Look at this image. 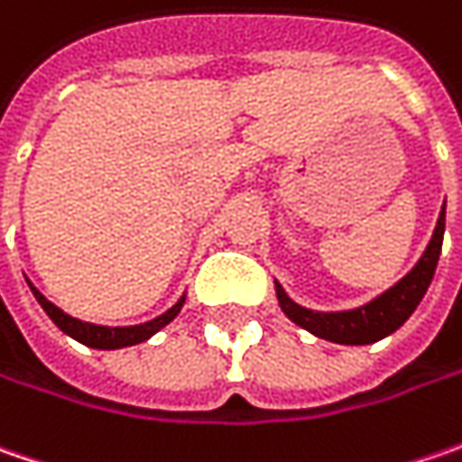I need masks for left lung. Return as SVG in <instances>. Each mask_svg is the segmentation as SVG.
<instances>
[{"instance_id":"8db88e82","label":"left lung","mask_w":462,"mask_h":462,"mask_svg":"<svg viewBox=\"0 0 462 462\" xmlns=\"http://www.w3.org/2000/svg\"><path fill=\"white\" fill-rule=\"evenodd\" d=\"M442 236H445V205L439 210L435 234L427 244L424 254L411 273L401 277L393 288L373 298L370 303L349 310H310L306 306H298L293 298L282 291V285L275 282L277 300L285 316L300 328L310 331L313 337H321L327 342L337 345H373L383 337L393 334L403 327V321L417 310L419 300L424 298L437 270V259L442 252Z\"/></svg>"}]
</instances>
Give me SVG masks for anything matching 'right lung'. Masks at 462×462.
<instances>
[{"mask_svg":"<svg viewBox=\"0 0 462 462\" xmlns=\"http://www.w3.org/2000/svg\"><path fill=\"white\" fill-rule=\"evenodd\" d=\"M27 285H30L32 295L38 298V303L43 306L45 313L51 316V321L61 328L63 334H69L71 339H77L81 345L92 346V349H120V346L141 345V342L152 339L159 328L167 327L169 321H174L177 313L185 306V295H182L171 309L164 310L162 316H156L152 321H146V324H135V327H99V324H89V321H81V319H74V316L63 313V310L59 309V306H53L41 291H35L30 280H27Z\"/></svg>","mask_w":462,"mask_h":462,"instance_id":"add662e5","label":"right lung"}]
</instances>
